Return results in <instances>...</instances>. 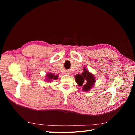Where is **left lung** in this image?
Listing matches in <instances>:
<instances>
[{"instance_id": "left-lung-1", "label": "left lung", "mask_w": 135, "mask_h": 135, "mask_svg": "<svg viewBox=\"0 0 135 135\" xmlns=\"http://www.w3.org/2000/svg\"><path fill=\"white\" fill-rule=\"evenodd\" d=\"M83 70L84 72L81 73V75L77 74L75 76V80L79 86H82L85 82L86 83L83 85L82 89L84 91L87 92L93 87L95 82V78L93 74L85 70V68H84Z\"/></svg>"}]
</instances>
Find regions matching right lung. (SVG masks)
<instances>
[{
    "label": "right lung",
    "mask_w": 135,
    "mask_h": 135,
    "mask_svg": "<svg viewBox=\"0 0 135 135\" xmlns=\"http://www.w3.org/2000/svg\"><path fill=\"white\" fill-rule=\"evenodd\" d=\"M46 78L48 80H51L52 79H57L58 78L57 75H55L54 74H53L52 73H48L46 75Z\"/></svg>",
    "instance_id": "add662e5"
}]
</instances>
